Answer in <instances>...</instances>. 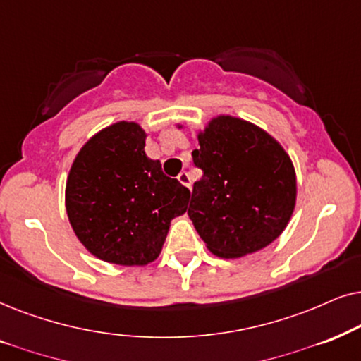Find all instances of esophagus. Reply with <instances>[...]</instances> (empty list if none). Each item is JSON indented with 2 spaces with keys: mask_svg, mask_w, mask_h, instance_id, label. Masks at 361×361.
<instances>
[{
  "mask_svg": "<svg viewBox=\"0 0 361 361\" xmlns=\"http://www.w3.org/2000/svg\"><path fill=\"white\" fill-rule=\"evenodd\" d=\"M178 181H180L181 185H185L186 188H191V176L188 171H181L180 175H178Z\"/></svg>",
  "mask_w": 361,
  "mask_h": 361,
  "instance_id": "1",
  "label": "esophagus"
}]
</instances>
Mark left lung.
I'll return each mask as SVG.
<instances>
[{
    "instance_id": "left-lung-1",
    "label": "left lung",
    "mask_w": 361,
    "mask_h": 361,
    "mask_svg": "<svg viewBox=\"0 0 361 361\" xmlns=\"http://www.w3.org/2000/svg\"><path fill=\"white\" fill-rule=\"evenodd\" d=\"M195 165L203 170L188 216L214 256L236 259L281 236L295 208L290 157L247 120L218 115L198 133Z\"/></svg>"
}]
</instances>
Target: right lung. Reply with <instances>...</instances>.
Listing matches in <instances>:
<instances>
[{
    "label": "right lung",
    "mask_w": 361,
    "mask_h": 361,
    "mask_svg": "<svg viewBox=\"0 0 361 361\" xmlns=\"http://www.w3.org/2000/svg\"><path fill=\"white\" fill-rule=\"evenodd\" d=\"M137 122H117L89 138L72 161L66 211L92 256L118 266H147L160 256L170 223L185 214L190 190L145 153Z\"/></svg>",
    "instance_id": "obj_1"
}]
</instances>
